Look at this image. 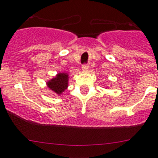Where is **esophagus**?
Wrapping results in <instances>:
<instances>
[{
	"mask_svg": "<svg viewBox=\"0 0 158 158\" xmlns=\"http://www.w3.org/2000/svg\"><path fill=\"white\" fill-rule=\"evenodd\" d=\"M82 70L84 72H87L88 70H89V66H88L87 64H84V65H82Z\"/></svg>",
	"mask_w": 158,
	"mask_h": 158,
	"instance_id": "1",
	"label": "esophagus"
}]
</instances>
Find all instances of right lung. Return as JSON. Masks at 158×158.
<instances>
[{
    "label": "right lung",
    "instance_id": "obj_1",
    "mask_svg": "<svg viewBox=\"0 0 158 158\" xmlns=\"http://www.w3.org/2000/svg\"><path fill=\"white\" fill-rule=\"evenodd\" d=\"M69 75L68 73H59L55 77L48 81L46 85L50 90L60 95L69 86Z\"/></svg>",
    "mask_w": 158,
    "mask_h": 158
}]
</instances>
